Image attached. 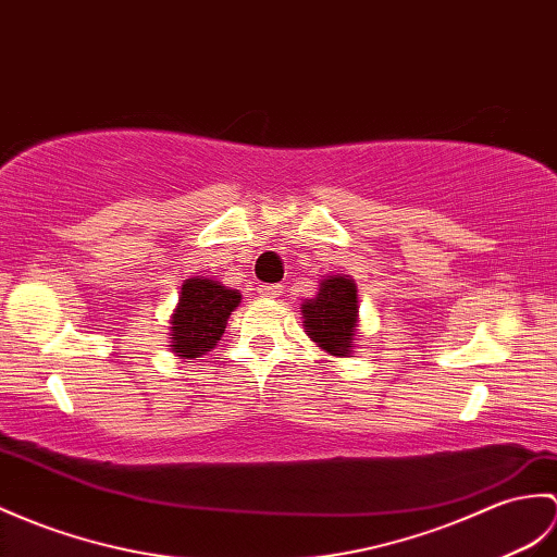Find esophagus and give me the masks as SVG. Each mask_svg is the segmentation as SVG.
<instances>
[{"instance_id": "esophagus-1", "label": "esophagus", "mask_w": 557, "mask_h": 557, "mask_svg": "<svg viewBox=\"0 0 557 557\" xmlns=\"http://www.w3.org/2000/svg\"><path fill=\"white\" fill-rule=\"evenodd\" d=\"M256 292L263 296V299H277L282 294V284H258Z\"/></svg>"}]
</instances>
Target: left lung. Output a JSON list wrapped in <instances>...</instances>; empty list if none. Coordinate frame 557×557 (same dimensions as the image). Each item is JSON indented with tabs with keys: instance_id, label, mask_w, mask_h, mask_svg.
<instances>
[{
	"instance_id": "1",
	"label": "left lung",
	"mask_w": 557,
	"mask_h": 557,
	"mask_svg": "<svg viewBox=\"0 0 557 557\" xmlns=\"http://www.w3.org/2000/svg\"><path fill=\"white\" fill-rule=\"evenodd\" d=\"M304 327L322 351L348 356L358 327V289L348 275H330L320 282L313 299L301 306Z\"/></svg>"
}]
</instances>
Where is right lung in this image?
Returning <instances> with one entry per match:
<instances>
[{"label": "right lung", "mask_w": 557, "mask_h": 557, "mask_svg": "<svg viewBox=\"0 0 557 557\" xmlns=\"http://www.w3.org/2000/svg\"><path fill=\"white\" fill-rule=\"evenodd\" d=\"M242 301L237 289H227L209 277H189L180 292V304L173 313L171 346L173 354L185 360L201 358L223 337L227 318Z\"/></svg>", "instance_id": "obj_1"}]
</instances>
